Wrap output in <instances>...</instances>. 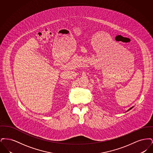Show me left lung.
I'll return each mask as SVG.
<instances>
[{
  "instance_id": "1",
  "label": "left lung",
  "mask_w": 153,
  "mask_h": 153,
  "mask_svg": "<svg viewBox=\"0 0 153 153\" xmlns=\"http://www.w3.org/2000/svg\"><path fill=\"white\" fill-rule=\"evenodd\" d=\"M133 107H134V106H133V107H131V108H130V109H128V110H127V111H126V112H127V111H129V110H130V109H132V108H133Z\"/></svg>"
}]
</instances>
